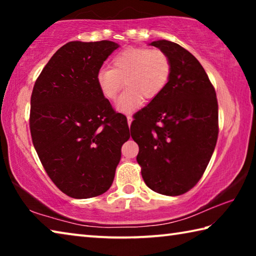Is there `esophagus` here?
I'll return each mask as SVG.
<instances>
[{
    "instance_id": "34e87169",
    "label": "esophagus",
    "mask_w": 256,
    "mask_h": 256,
    "mask_svg": "<svg viewBox=\"0 0 256 256\" xmlns=\"http://www.w3.org/2000/svg\"><path fill=\"white\" fill-rule=\"evenodd\" d=\"M126 118H128V128H130V126H131V123H132V120L133 118H132L131 115H128Z\"/></svg>"
}]
</instances>
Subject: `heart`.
I'll list each match as a JSON object with an SVG mask.
<instances>
[{"instance_id": "b5f03b06", "label": "heart", "mask_w": 256, "mask_h": 256, "mask_svg": "<svg viewBox=\"0 0 256 256\" xmlns=\"http://www.w3.org/2000/svg\"><path fill=\"white\" fill-rule=\"evenodd\" d=\"M170 73V60L164 52L130 47L112 58V68H102L98 71L97 84L102 96L112 100L124 81L126 89L116 102V110L132 112L140 107L144 98L152 100L164 92Z\"/></svg>"}]
</instances>
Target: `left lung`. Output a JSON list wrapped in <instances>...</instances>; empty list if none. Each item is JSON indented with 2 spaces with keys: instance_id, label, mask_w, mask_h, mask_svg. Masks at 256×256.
<instances>
[{
  "instance_id": "8db88e82",
  "label": "left lung",
  "mask_w": 256,
  "mask_h": 256,
  "mask_svg": "<svg viewBox=\"0 0 256 256\" xmlns=\"http://www.w3.org/2000/svg\"><path fill=\"white\" fill-rule=\"evenodd\" d=\"M149 45L168 56L172 73L164 92L134 116L131 136L146 186L162 196H180L200 180L214 154L218 102L204 68L188 50L164 40Z\"/></svg>"
}]
</instances>
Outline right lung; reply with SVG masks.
Masks as SVG:
<instances>
[{"mask_svg": "<svg viewBox=\"0 0 256 256\" xmlns=\"http://www.w3.org/2000/svg\"><path fill=\"white\" fill-rule=\"evenodd\" d=\"M120 45L70 42L52 56L34 86L30 133L54 184L74 198L105 193L120 148L130 138L126 118L102 96L97 73Z\"/></svg>", "mask_w": 256, "mask_h": 256, "instance_id": "obj_1", "label": "right lung"}]
</instances>
